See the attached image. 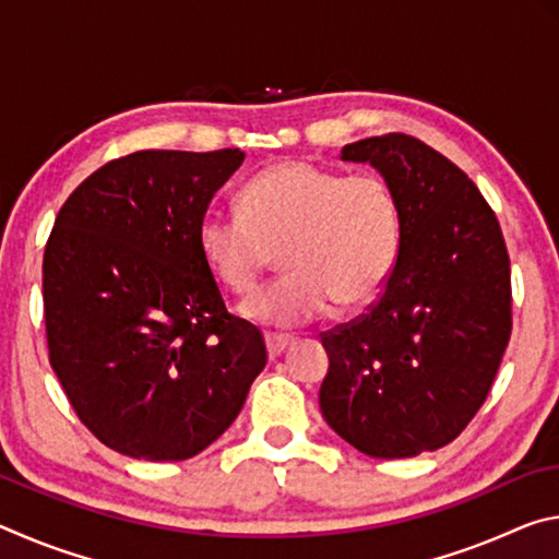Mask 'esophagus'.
Here are the masks:
<instances>
[{
    "label": "esophagus",
    "instance_id": "esophagus-1",
    "mask_svg": "<svg viewBox=\"0 0 559 559\" xmlns=\"http://www.w3.org/2000/svg\"><path fill=\"white\" fill-rule=\"evenodd\" d=\"M290 343H293L290 335H278V333H269L266 335V345H269V355L271 357H278Z\"/></svg>",
    "mask_w": 559,
    "mask_h": 559
}]
</instances>
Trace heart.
I'll return each mask as SVG.
<instances>
[{
  "instance_id": "heart-1",
  "label": "heart",
  "mask_w": 559,
  "mask_h": 559,
  "mask_svg": "<svg viewBox=\"0 0 559 559\" xmlns=\"http://www.w3.org/2000/svg\"><path fill=\"white\" fill-rule=\"evenodd\" d=\"M394 189L374 173L343 175L302 159L266 167L243 185L239 214L206 212L197 226L202 261L222 286L246 296L276 251L286 273L243 302L273 328H296L380 296L400 251Z\"/></svg>"
}]
</instances>
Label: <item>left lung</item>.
I'll use <instances>...</instances> for the list:
<instances>
[{
    "mask_svg": "<svg viewBox=\"0 0 559 559\" xmlns=\"http://www.w3.org/2000/svg\"><path fill=\"white\" fill-rule=\"evenodd\" d=\"M343 159L380 169L402 234L380 298L320 333V409L367 456H419L456 439L493 386L513 330L506 239L468 175L421 140L386 132Z\"/></svg>",
    "mask_w": 559,
    "mask_h": 559,
    "instance_id": "1",
    "label": "left lung"
}]
</instances>
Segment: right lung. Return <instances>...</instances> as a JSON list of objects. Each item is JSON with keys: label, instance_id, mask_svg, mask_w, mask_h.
<instances>
[{"label": "right lung", "instance_id": "add662e5", "mask_svg": "<svg viewBox=\"0 0 559 559\" xmlns=\"http://www.w3.org/2000/svg\"><path fill=\"white\" fill-rule=\"evenodd\" d=\"M241 150H140L73 189L44 251L49 362L86 429L145 461H185L231 427L266 367L226 310L197 226Z\"/></svg>", "mask_w": 559, "mask_h": 559}]
</instances>
